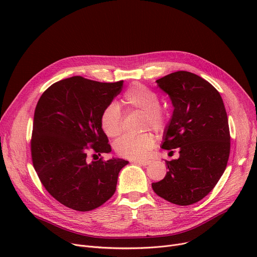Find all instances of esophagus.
Instances as JSON below:
<instances>
[{
	"mask_svg": "<svg viewBox=\"0 0 257 257\" xmlns=\"http://www.w3.org/2000/svg\"><path fill=\"white\" fill-rule=\"evenodd\" d=\"M132 163L141 165V166H148L151 163V161L150 160H132Z\"/></svg>",
	"mask_w": 257,
	"mask_h": 257,
	"instance_id": "34e87169",
	"label": "esophagus"
}]
</instances>
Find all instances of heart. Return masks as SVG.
<instances>
[{
    "label": "heart",
    "instance_id": "obj_1",
    "mask_svg": "<svg viewBox=\"0 0 257 257\" xmlns=\"http://www.w3.org/2000/svg\"><path fill=\"white\" fill-rule=\"evenodd\" d=\"M123 103L128 109H139L145 112L144 126L155 131L163 130L168 123V115L159 107L158 94L151 88L143 84H133L124 93ZM101 127L108 138H116L121 132V113L116 103L108 105L101 115ZM154 146V138L150 133L141 136H126L118 139L114 144L115 152L130 159H142L147 157Z\"/></svg>",
    "mask_w": 257,
    "mask_h": 257
}]
</instances>
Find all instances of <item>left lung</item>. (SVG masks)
Returning <instances> with one entry per match:
<instances>
[{"mask_svg": "<svg viewBox=\"0 0 257 257\" xmlns=\"http://www.w3.org/2000/svg\"><path fill=\"white\" fill-rule=\"evenodd\" d=\"M156 83L174 107L161 148H179L180 155L166 160V177L152 187L171 203L191 205L212 191L226 169L230 153L226 109L219 91L196 74L175 72Z\"/></svg>", "mask_w": 257, "mask_h": 257, "instance_id": "obj_1", "label": "left lung"}]
</instances>
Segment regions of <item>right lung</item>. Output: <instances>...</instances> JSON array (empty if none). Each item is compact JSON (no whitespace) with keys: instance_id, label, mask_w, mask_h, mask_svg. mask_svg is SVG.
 I'll use <instances>...</instances> for the list:
<instances>
[{"instance_id":"add662e5","label":"right lung","mask_w":257,"mask_h":257,"mask_svg":"<svg viewBox=\"0 0 257 257\" xmlns=\"http://www.w3.org/2000/svg\"><path fill=\"white\" fill-rule=\"evenodd\" d=\"M124 81L103 83L74 76L52 84L39 98L33 120L31 155L39 180L64 206L89 211L110 199L128 161H88L111 152L101 115ZM99 158V157H98Z\"/></svg>"}]
</instances>
